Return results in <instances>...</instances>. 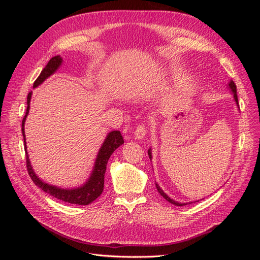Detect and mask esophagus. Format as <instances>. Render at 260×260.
Segmentation results:
<instances>
[{"label":"esophagus","instance_id":"esophagus-1","mask_svg":"<svg viewBox=\"0 0 260 260\" xmlns=\"http://www.w3.org/2000/svg\"><path fill=\"white\" fill-rule=\"evenodd\" d=\"M146 135V130L143 124H139L135 131V139L142 140Z\"/></svg>","mask_w":260,"mask_h":260}]
</instances>
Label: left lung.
Returning a JSON list of instances; mask_svg holds the SVG:
<instances>
[{"instance_id": "obj_1", "label": "left lung", "mask_w": 260, "mask_h": 260, "mask_svg": "<svg viewBox=\"0 0 260 260\" xmlns=\"http://www.w3.org/2000/svg\"><path fill=\"white\" fill-rule=\"evenodd\" d=\"M228 86H229V89L232 91V94H233V98H234V101H235V103H237V105L239 106V101H238V94H237V85L234 84V82L232 81V80H230V82H229V84H228ZM147 153H148V156H149V159H152V149L149 148L148 151H147ZM156 188H157V191H158V193L162 196V198L166 200V201H168L169 203H171V204H174V205H176V206H183V205H186V204H191V203H193V202H190V203H179V202H177V201H175V200H172V199H170L169 196L165 193L161 188H160V186L156 183Z\"/></svg>"}]
</instances>
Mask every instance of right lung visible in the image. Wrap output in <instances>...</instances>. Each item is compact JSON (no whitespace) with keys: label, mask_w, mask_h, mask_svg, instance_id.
I'll use <instances>...</instances> for the list:
<instances>
[{"label":"right lung","mask_w":260,"mask_h":260,"mask_svg":"<svg viewBox=\"0 0 260 260\" xmlns=\"http://www.w3.org/2000/svg\"><path fill=\"white\" fill-rule=\"evenodd\" d=\"M61 64H62V58L59 56V55H56V56L52 57L48 64H46V66L43 68L40 76L37 78V80L34 83V88H37V86H39L48 79L50 76H52L54 73H56V70L61 66ZM31 95H32V92H29L27 96V112L25 117H23L22 123H21V131H22L23 142H25V151H26V158H27V170L31 180H32L34 183L40 187L41 190H43L45 193L54 196V198H56L59 201L70 203V204H76V205H89L90 203L95 201L104 190V176L106 172V165L109 157L112 156V154L115 152L116 148H118L124 143L120 131L118 130L111 131L106 136L103 144H102L101 148L99 149V153L95 158V162H94L91 175L89 179L86 180L82 185L75 188H62L59 186L51 185L49 183L44 182L43 180H41L36 175L35 170L32 169V166H31L29 155L27 152L25 121L29 114Z\"/></svg>","instance_id":"1"}]
</instances>
